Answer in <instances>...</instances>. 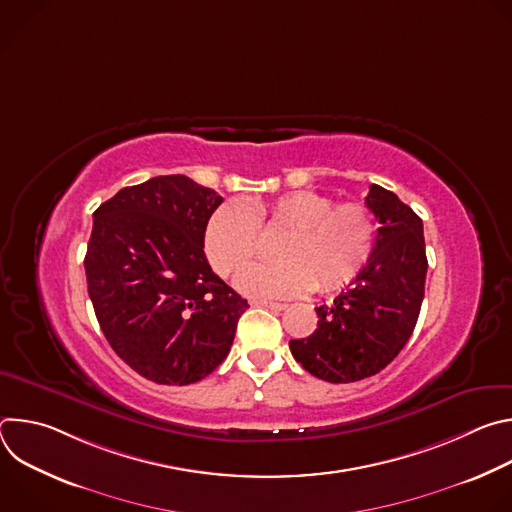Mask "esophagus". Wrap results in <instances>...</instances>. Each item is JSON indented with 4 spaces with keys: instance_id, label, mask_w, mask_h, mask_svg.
<instances>
[{
    "instance_id": "34e87169",
    "label": "esophagus",
    "mask_w": 512,
    "mask_h": 512,
    "mask_svg": "<svg viewBox=\"0 0 512 512\" xmlns=\"http://www.w3.org/2000/svg\"><path fill=\"white\" fill-rule=\"evenodd\" d=\"M251 306H259V308H269L273 312H283L287 308V304H279V302H267V300H251Z\"/></svg>"
}]
</instances>
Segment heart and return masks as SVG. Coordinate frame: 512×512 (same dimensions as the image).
Here are the masks:
<instances>
[{"label": "heart", "mask_w": 512, "mask_h": 512, "mask_svg": "<svg viewBox=\"0 0 512 512\" xmlns=\"http://www.w3.org/2000/svg\"><path fill=\"white\" fill-rule=\"evenodd\" d=\"M336 203L314 190L283 194L269 202L231 200L206 225L204 249L212 267L231 275L259 245V227L287 231L275 263H251L237 287L255 298H296L314 287L334 291L348 285L369 263L377 243L373 212L360 202Z\"/></svg>", "instance_id": "heart-1"}]
</instances>
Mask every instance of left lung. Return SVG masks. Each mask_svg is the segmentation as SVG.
I'll use <instances>...</instances> for the list:
<instances>
[{"label": "left lung", "instance_id": "left-lung-1", "mask_svg": "<svg viewBox=\"0 0 512 512\" xmlns=\"http://www.w3.org/2000/svg\"><path fill=\"white\" fill-rule=\"evenodd\" d=\"M364 202L381 225L369 263L330 306L316 308L318 328L308 338L289 340L302 367L328 383L381 373L413 334L425 294L421 218L379 184Z\"/></svg>", "mask_w": 512, "mask_h": 512}]
</instances>
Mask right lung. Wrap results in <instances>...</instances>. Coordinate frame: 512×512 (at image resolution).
Wrapping results in <instances>:
<instances>
[{
	"label": "right lung",
	"instance_id": "obj_1",
	"mask_svg": "<svg viewBox=\"0 0 512 512\" xmlns=\"http://www.w3.org/2000/svg\"><path fill=\"white\" fill-rule=\"evenodd\" d=\"M223 196L188 176L121 188L95 210L89 298L117 356L158 385H190L221 364L249 308L204 255Z\"/></svg>",
	"mask_w": 512,
	"mask_h": 512
}]
</instances>
